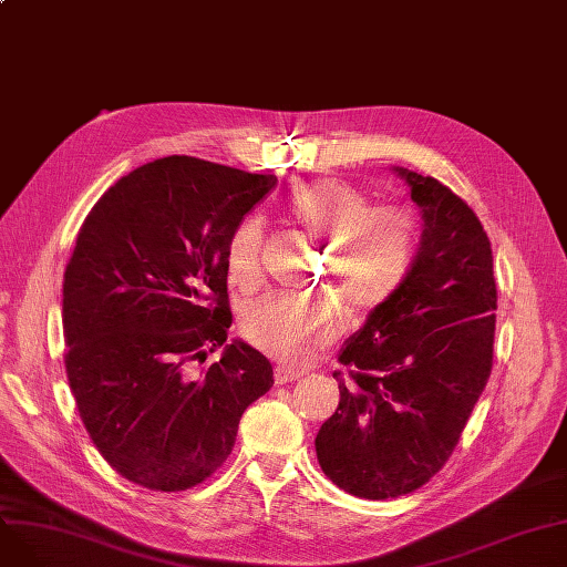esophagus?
<instances>
[{
  "label": "esophagus",
  "mask_w": 567,
  "mask_h": 567,
  "mask_svg": "<svg viewBox=\"0 0 567 567\" xmlns=\"http://www.w3.org/2000/svg\"><path fill=\"white\" fill-rule=\"evenodd\" d=\"M303 377L301 370H293L289 365H278L276 368V381L278 383H291V381H299Z\"/></svg>",
  "instance_id": "1"
}]
</instances>
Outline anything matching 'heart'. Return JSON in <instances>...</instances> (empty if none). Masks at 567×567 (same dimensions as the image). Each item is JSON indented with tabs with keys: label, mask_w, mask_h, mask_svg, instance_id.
Wrapping results in <instances>:
<instances>
[{
	"label": "heart",
	"mask_w": 567,
	"mask_h": 567,
	"mask_svg": "<svg viewBox=\"0 0 567 567\" xmlns=\"http://www.w3.org/2000/svg\"><path fill=\"white\" fill-rule=\"evenodd\" d=\"M287 212L308 234L329 241V261L344 299L372 310L391 299L411 271L421 246V218L406 204H379L340 178L296 188ZM261 223L238 225L225 248V271L231 287L252 291L261 282ZM342 319L326 299L266 293L241 310V331L261 351L299 365L336 340Z\"/></svg>",
	"instance_id": "heart-1"
}]
</instances>
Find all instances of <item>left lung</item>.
<instances>
[{
    "mask_svg": "<svg viewBox=\"0 0 567 567\" xmlns=\"http://www.w3.org/2000/svg\"><path fill=\"white\" fill-rule=\"evenodd\" d=\"M423 218L391 299L340 349L355 368L315 439L321 471L359 498L423 487L449 462L492 372L496 282L489 238L451 188L393 167Z\"/></svg>",
    "mask_w": 567,
    "mask_h": 567,
    "instance_id": "8db88e82",
    "label": "left lung"
}]
</instances>
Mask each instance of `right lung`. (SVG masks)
Wrapping results in <instances>:
<instances>
[{
    "instance_id": "1",
    "label": "right lung",
    "mask_w": 567,
    "mask_h": 567,
    "mask_svg": "<svg viewBox=\"0 0 567 567\" xmlns=\"http://www.w3.org/2000/svg\"><path fill=\"white\" fill-rule=\"evenodd\" d=\"M276 182L167 156L118 178L80 227L64 274L66 374L99 453L140 487L206 481L274 385L264 353L227 342L225 248ZM216 348L221 361L197 371Z\"/></svg>"
}]
</instances>
